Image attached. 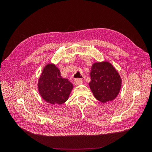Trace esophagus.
Returning a JSON list of instances; mask_svg holds the SVG:
<instances>
[{
	"instance_id": "1",
	"label": "esophagus",
	"mask_w": 152,
	"mask_h": 152,
	"mask_svg": "<svg viewBox=\"0 0 152 152\" xmlns=\"http://www.w3.org/2000/svg\"><path fill=\"white\" fill-rule=\"evenodd\" d=\"M82 83V79H76L74 80V84L75 86L79 85Z\"/></svg>"
}]
</instances>
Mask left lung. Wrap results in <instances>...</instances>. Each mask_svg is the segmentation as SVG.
Segmentation results:
<instances>
[{
	"mask_svg": "<svg viewBox=\"0 0 152 152\" xmlns=\"http://www.w3.org/2000/svg\"><path fill=\"white\" fill-rule=\"evenodd\" d=\"M90 88L94 97L100 102L106 103L117 97L122 80L115 68L108 62L96 63L91 68Z\"/></svg>",
	"mask_w": 152,
	"mask_h": 152,
	"instance_id": "left-lung-1",
	"label": "left lung"
}]
</instances>
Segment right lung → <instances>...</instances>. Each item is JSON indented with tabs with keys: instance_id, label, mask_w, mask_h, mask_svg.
I'll return each instance as SVG.
<instances>
[{
	"instance_id": "1",
	"label": "right lung",
	"mask_w": 152,
	"mask_h": 152,
	"mask_svg": "<svg viewBox=\"0 0 152 152\" xmlns=\"http://www.w3.org/2000/svg\"><path fill=\"white\" fill-rule=\"evenodd\" d=\"M73 84L61 76L59 69L52 64L44 68L39 80L38 88L42 98L50 104H61L68 99Z\"/></svg>"
}]
</instances>
